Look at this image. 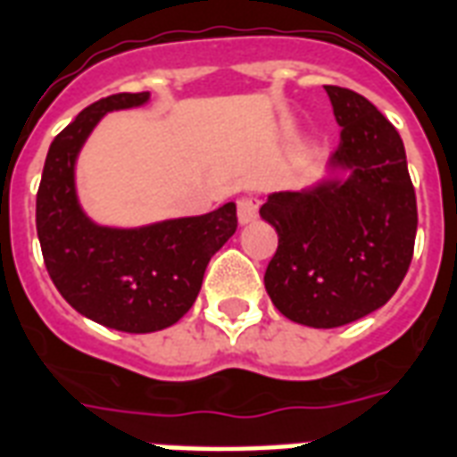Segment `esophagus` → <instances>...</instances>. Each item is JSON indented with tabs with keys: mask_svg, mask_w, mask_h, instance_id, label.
<instances>
[{
	"mask_svg": "<svg viewBox=\"0 0 457 457\" xmlns=\"http://www.w3.org/2000/svg\"><path fill=\"white\" fill-rule=\"evenodd\" d=\"M237 218L242 225H249L259 218V198L244 196L237 201Z\"/></svg>",
	"mask_w": 457,
	"mask_h": 457,
	"instance_id": "34e87169",
	"label": "esophagus"
}]
</instances>
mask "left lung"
Masks as SVG:
<instances>
[{"label": "left lung", "mask_w": 457, "mask_h": 457, "mask_svg": "<svg viewBox=\"0 0 457 457\" xmlns=\"http://www.w3.org/2000/svg\"><path fill=\"white\" fill-rule=\"evenodd\" d=\"M340 129L330 177L278 191L261 218L278 232L263 283L278 312L337 328L376 312L403 283L414 252L417 198L403 138L367 97L326 86Z\"/></svg>", "instance_id": "1"}]
</instances>
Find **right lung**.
Returning <instances> with one entry per match:
<instances>
[{"label":"right lung","mask_w":457,"mask_h":457,"mask_svg":"<svg viewBox=\"0 0 457 457\" xmlns=\"http://www.w3.org/2000/svg\"><path fill=\"white\" fill-rule=\"evenodd\" d=\"M117 93L88 104L52 141L35 201L45 266L59 295L90 321L124 333L172 326L196 302L208 261L237 229V205L145 228H103L76 196V158L107 112L148 103Z\"/></svg>","instance_id":"1"}]
</instances>
